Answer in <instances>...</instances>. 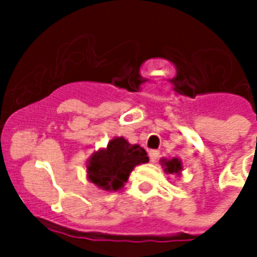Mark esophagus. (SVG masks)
Returning a JSON list of instances; mask_svg holds the SVG:
<instances>
[{
    "instance_id": "obj_1",
    "label": "esophagus",
    "mask_w": 257,
    "mask_h": 257,
    "mask_svg": "<svg viewBox=\"0 0 257 257\" xmlns=\"http://www.w3.org/2000/svg\"><path fill=\"white\" fill-rule=\"evenodd\" d=\"M159 156H160V152H159V151H155V149L149 151V159H151V161H152V163H155V161L159 159Z\"/></svg>"
}]
</instances>
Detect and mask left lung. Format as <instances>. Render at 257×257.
Returning <instances> with one entry per match:
<instances>
[{
    "mask_svg": "<svg viewBox=\"0 0 257 257\" xmlns=\"http://www.w3.org/2000/svg\"><path fill=\"white\" fill-rule=\"evenodd\" d=\"M161 165L164 167V171L167 172V173H175V175L180 176V173L183 171V163H181L179 159H176V157H173L171 160H165V159H163V160H161Z\"/></svg>",
    "mask_w": 257,
    "mask_h": 257,
    "instance_id": "left-lung-1",
    "label": "left lung"
}]
</instances>
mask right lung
<instances>
[{"instance_id": "1", "label": "right lung", "mask_w": 257, "mask_h": 257, "mask_svg": "<svg viewBox=\"0 0 257 257\" xmlns=\"http://www.w3.org/2000/svg\"><path fill=\"white\" fill-rule=\"evenodd\" d=\"M148 161L140 145L129 144L124 137H114L106 148L94 152L88 160V179L104 191H117L124 187L136 165Z\"/></svg>"}]
</instances>
